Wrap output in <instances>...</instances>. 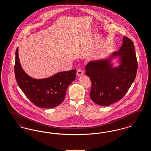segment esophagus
I'll return each mask as SVG.
<instances>
[{
  "label": "esophagus",
  "mask_w": 151,
  "mask_h": 151,
  "mask_svg": "<svg viewBox=\"0 0 151 151\" xmlns=\"http://www.w3.org/2000/svg\"><path fill=\"white\" fill-rule=\"evenodd\" d=\"M83 73H84V71L82 70H81V69H79V70L77 71V76H81V75H83Z\"/></svg>",
  "instance_id": "obj_1"
}]
</instances>
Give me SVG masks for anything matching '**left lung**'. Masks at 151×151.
Here are the masks:
<instances>
[{"mask_svg":"<svg viewBox=\"0 0 151 151\" xmlns=\"http://www.w3.org/2000/svg\"><path fill=\"white\" fill-rule=\"evenodd\" d=\"M119 50L114 52L108 59L92 61L86 66V74L91 79L90 97L94 103L109 106L121 100L137 76V62L133 42L124 36ZM119 56L121 64L113 68L111 58Z\"/></svg>","mask_w":151,"mask_h":151,"instance_id":"1","label":"left lung"}]
</instances>
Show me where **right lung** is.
I'll list each match as a JSON object with an SVG mask.
<instances>
[{
    "instance_id": "1",
    "label": "right lung",
    "mask_w": 151,
    "mask_h": 151,
    "mask_svg": "<svg viewBox=\"0 0 151 151\" xmlns=\"http://www.w3.org/2000/svg\"><path fill=\"white\" fill-rule=\"evenodd\" d=\"M14 71L18 86L27 97L37 106L47 109L56 107L63 101L66 91L76 75V70L73 69L57 73L47 79H33L22 68L18 47L16 50Z\"/></svg>"
}]
</instances>
